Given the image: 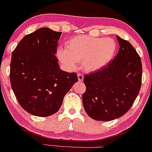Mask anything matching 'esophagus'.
Here are the masks:
<instances>
[{
	"label": "esophagus",
	"instance_id": "1",
	"mask_svg": "<svg viewBox=\"0 0 152 152\" xmlns=\"http://www.w3.org/2000/svg\"><path fill=\"white\" fill-rule=\"evenodd\" d=\"M78 79L79 81H83V75L82 74H78Z\"/></svg>",
	"mask_w": 152,
	"mask_h": 152
}]
</instances>
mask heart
I'll return each mask as SVG.
<instances>
[{
    "label": "heart",
    "instance_id": "b5f03b06",
    "mask_svg": "<svg viewBox=\"0 0 152 152\" xmlns=\"http://www.w3.org/2000/svg\"><path fill=\"white\" fill-rule=\"evenodd\" d=\"M116 50V43L111 38L77 36L66 41L65 50L59 49L57 55L69 70L76 67V63H81L83 70L94 72L109 64Z\"/></svg>",
    "mask_w": 152,
    "mask_h": 152
}]
</instances>
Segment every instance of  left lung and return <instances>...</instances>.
Instances as JSON below:
<instances>
[{"instance_id":"8db88e82","label":"left lung","mask_w":152,"mask_h":152,"mask_svg":"<svg viewBox=\"0 0 152 152\" xmlns=\"http://www.w3.org/2000/svg\"><path fill=\"white\" fill-rule=\"evenodd\" d=\"M119 50L105 68L85 75L82 96L86 114L97 121H111L125 114L142 86V64L129 42L116 36Z\"/></svg>"}]
</instances>
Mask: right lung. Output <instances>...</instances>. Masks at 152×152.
Returning a JSON list of instances; mask_svg holds the SVG:
<instances>
[{
    "instance_id": "1",
    "label": "right lung",
    "mask_w": 152,
    "mask_h": 152,
    "mask_svg": "<svg viewBox=\"0 0 152 152\" xmlns=\"http://www.w3.org/2000/svg\"><path fill=\"white\" fill-rule=\"evenodd\" d=\"M61 34L41 28L24 36L12 53V89L23 109L34 116L56 113L78 81L76 73L62 71L58 66L55 54Z\"/></svg>"
}]
</instances>
